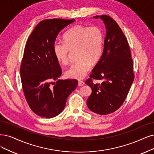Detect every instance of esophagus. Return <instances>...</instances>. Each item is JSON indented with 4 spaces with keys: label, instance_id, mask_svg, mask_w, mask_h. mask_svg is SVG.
<instances>
[{
    "label": "esophagus",
    "instance_id": "obj_1",
    "mask_svg": "<svg viewBox=\"0 0 154 154\" xmlns=\"http://www.w3.org/2000/svg\"><path fill=\"white\" fill-rule=\"evenodd\" d=\"M84 82H83L82 81H78V85L79 86H82L83 85H84Z\"/></svg>",
    "mask_w": 154,
    "mask_h": 154
}]
</instances>
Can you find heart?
<instances>
[{
  "label": "heart",
  "mask_w": 154,
  "mask_h": 154,
  "mask_svg": "<svg viewBox=\"0 0 154 154\" xmlns=\"http://www.w3.org/2000/svg\"><path fill=\"white\" fill-rule=\"evenodd\" d=\"M64 42L54 44L56 60L63 65L69 63L71 52L76 51L78 61L66 71V77L81 79L90 70L91 64L97 63L103 53V35L96 26L77 25L72 26L63 35Z\"/></svg>",
  "instance_id": "1"
}]
</instances>
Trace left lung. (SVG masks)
<instances>
[{
	"mask_svg": "<svg viewBox=\"0 0 154 154\" xmlns=\"http://www.w3.org/2000/svg\"><path fill=\"white\" fill-rule=\"evenodd\" d=\"M94 18L103 21L106 37L103 53L86 81L92 89L87 105L92 112L107 115L118 110L127 97L134 78L133 61L127 39L116 21L107 15ZM93 79L104 81L94 84Z\"/></svg>",
	"mask_w": 154,
	"mask_h": 154,
	"instance_id": "left-lung-1",
	"label": "left lung"
}]
</instances>
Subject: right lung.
I'll list each match as a JSON object with an SVG mask.
<instances>
[{"instance_id": "add662e5", "label": "right lung", "mask_w": 154, "mask_h": 154, "mask_svg": "<svg viewBox=\"0 0 154 154\" xmlns=\"http://www.w3.org/2000/svg\"><path fill=\"white\" fill-rule=\"evenodd\" d=\"M74 21L43 20L26 42L20 67L22 88L28 105L41 117L50 119L59 115L64 109L68 96L78 85L75 79L58 80L61 68L53 49L60 32Z\"/></svg>"}]
</instances>
